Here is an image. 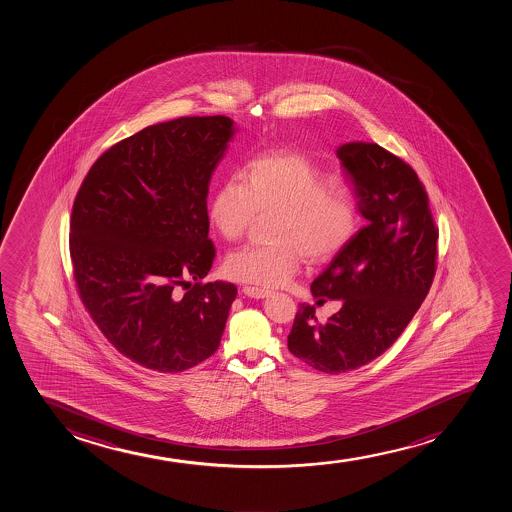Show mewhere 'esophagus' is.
<instances>
[{
	"mask_svg": "<svg viewBox=\"0 0 512 512\" xmlns=\"http://www.w3.org/2000/svg\"><path fill=\"white\" fill-rule=\"evenodd\" d=\"M242 291L245 296L253 297V299H264V297H267L270 294V291H267V289L253 286H245Z\"/></svg>",
	"mask_w": 512,
	"mask_h": 512,
	"instance_id": "esophagus-1",
	"label": "esophagus"
}]
</instances>
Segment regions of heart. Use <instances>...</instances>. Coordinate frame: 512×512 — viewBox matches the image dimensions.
Returning <instances> with one entry per match:
<instances>
[{
  "label": "heart",
  "instance_id": "obj_1",
  "mask_svg": "<svg viewBox=\"0 0 512 512\" xmlns=\"http://www.w3.org/2000/svg\"><path fill=\"white\" fill-rule=\"evenodd\" d=\"M274 213L272 245L231 253L226 274L257 286H284L301 262L333 257L357 226V193L350 179L326 174L308 155L274 152L250 160L240 177L226 179L211 199L209 216L221 237L237 242L257 215Z\"/></svg>",
  "mask_w": 512,
  "mask_h": 512
}]
</instances>
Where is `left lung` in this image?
<instances>
[{
    "mask_svg": "<svg viewBox=\"0 0 512 512\" xmlns=\"http://www.w3.org/2000/svg\"><path fill=\"white\" fill-rule=\"evenodd\" d=\"M336 155L367 225L311 284L319 301L340 299V311L319 323L314 306L299 304L287 336L289 352L325 374L358 369L392 347L428 294L438 257V226L413 167L377 143H345Z\"/></svg>",
    "mask_w": 512,
    "mask_h": 512,
    "instance_id": "1",
    "label": "left lung"
}]
</instances>
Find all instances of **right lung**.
<instances>
[{
  "mask_svg": "<svg viewBox=\"0 0 512 512\" xmlns=\"http://www.w3.org/2000/svg\"><path fill=\"white\" fill-rule=\"evenodd\" d=\"M233 133L221 115L143 128L94 162L72 204L79 297L106 340L145 369L176 374L220 347L237 287L201 279L216 255L209 182Z\"/></svg>",
  "mask_w": 512,
  "mask_h": 512,
  "instance_id": "right-lung-1",
  "label": "right lung"
}]
</instances>
